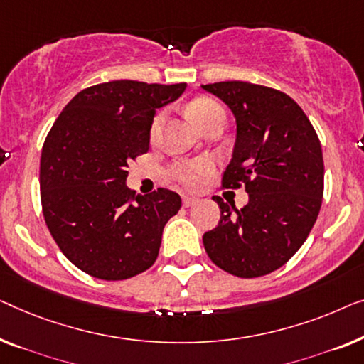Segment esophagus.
Returning a JSON list of instances; mask_svg holds the SVG:
<instances>
[{
	"label": "esophagus",
	"instance_id": "obj_1",
	"mask_svg": "<svg viewBox=\"0 0 364 364\" xmlns=\"http://www.w3.org/2000/svg\"><path fill=\"white\" fill-rule=\"evenodd\" d=\"M198 203H199L198 198H194V196H183L184 208H193V206H196Z\"/></svg>",
	"mask_w": 364,
	"mask_h": 364
}]
</instances>
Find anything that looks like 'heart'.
I'll use <instances>...</instances> for the list:
<instances>
[{"instance_id": "obj_1", "label": "heart", "mask_w": 364, "mask_h": 364, "mask_svg": "<svg viewBox=\"0 0 364 364\" xmlns=\"http://www.w3.org/2000/svg\"><path fill=\"white\" fill-rule=\"evenodd\" d=\"M188 114L189 119H191L194 124H196L199 129H203L204 125L211 124L214 120L223 119L224 120V109L218 104L216 100L208 99V97H201V99L193 100L191 104L188 105ZM163 122V114H158L151 124V135H155L160 129ZM213 165L211 161L208 160H196L189 163H176L170 168V176L173 180L183 184L184 188L196 189L206 180V176L211 173Z\"/></svg>"}]
</instances>
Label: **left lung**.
Wrapping results in <instances>:
<instances>
[{
	"label": "left lung",
	"mask_w": 364,
	"mask_h": 364,
	"mask_svg": "<svg viewBox=\"0 0 364 364\" xmlns=\"http://www.w3.org/2000/svg\"><path fill=\"white\" fill-rule=\"evenodd\" d=\"M235 117L231 163L224 188L244 184L249 203L213 199L221 219L203 235L204 249L219 269L235 277L267 275L301 247L323 198V155L309 117L284 92L250 82L201 85Z\"/></svg>",
	"instance_id": "1"
}]
</instances>
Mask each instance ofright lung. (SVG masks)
Masks as SVG:
<instances>
[{
    "label": "right lung",
    "mask_w": 364,
    "mask_h": 364,
    "mask_svg": "<svg viewBox=\"0 0 364 364\" xmlns=\"http://www.w3.org/2000/svg\"><path fill=\"white\" fill-rule=\"evenodd\" d=\"M186 84L112 80L80 90L60 112L41 155V204L49 232L82 272L130 279L150 269L180 194L127 188L129 163L150 148L156 109Z\"/></svg>",
    "instance_id": "obj_1"
}]
</instances>
